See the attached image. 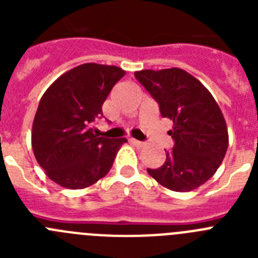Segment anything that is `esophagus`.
Masks as SVG:
<instances>
[{
  "instance_id": "obj_1",
  "label": "esophagus",
  "mask_w": 258,
  "mask_h": 258,
  "mask_svg": "<svg viewBox=\"0 0 258 258\" xmlns=\"http://www.w3.org/2000/svg\"><path fill=\"white\" fill-rule=\"evenodd\" d=\"M131 142L133 143V145H136L137 147H140V149H142V147H145V146H146L145 142H141V141H137V140H134V138H132Z\"/></svg>"
}]
</instances>
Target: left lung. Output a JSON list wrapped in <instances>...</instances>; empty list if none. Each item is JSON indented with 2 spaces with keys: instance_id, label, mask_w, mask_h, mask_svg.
Segmentation results:
<instances>
[{
  "instance_id": "1",
  "label": "left lung",
  "mask_w": 258,
  "mask_h": 258,
  "mask_svg": "<svg viewBox=\"0 0 258 258\" xmlns=\"http://www.w3.org/2000/svg\"><path fill=\"white\" fill-rule=\"evenodd\" d=\"M134 75L159 103L161 116L173 121L168 134L174 147L165 151L160 168L147 172L172 191L195 190L213 177L226 155L229 133L220 106L197 77L181 68L142 70Z\"/></svg>"
}]
</instances>
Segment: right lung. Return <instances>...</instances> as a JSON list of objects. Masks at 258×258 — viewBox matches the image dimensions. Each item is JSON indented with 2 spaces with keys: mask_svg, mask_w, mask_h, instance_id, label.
Segmentation results:
<instances>
[{
  "mask_svg": "<svg viewBox=\"0 0 258 258\" xmlns=\"http://www.w3.org/2000/svg\"><path fill=\"white\" fill-rule=\"evenodd\" d=\"M125 75L116 66L85 63L46 89L32 125V150L45 174L61 187L80 190L109 172L126 138L94 134V121L115 84Z\"/></svg>",
  "mask_w": 258,
  "mask_h": 258,
  "instance_id": "obj_1",
  "label": "right lung"
}]
</instances>
